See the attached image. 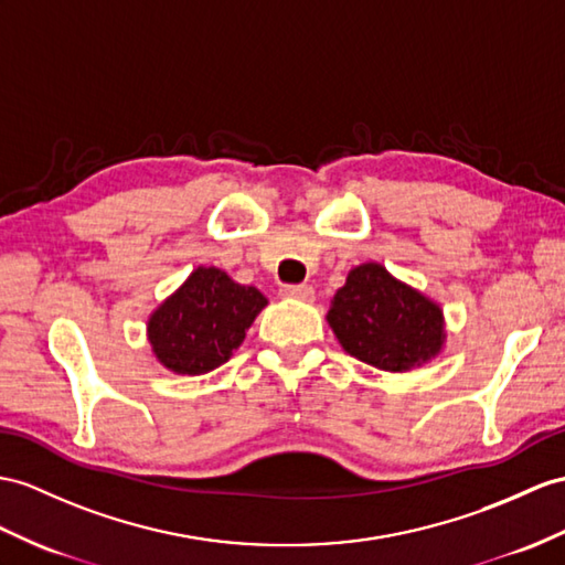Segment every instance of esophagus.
<instances>
[{"instance_id": "esophagus-1", "label": "esophagus", "mask_w": 565, "mask_h": 565, "mask_svg": "<svg viewBox=\"0 0 565 565\" xmlns=\"http://www.w3.org/2000/svg\"><path fill=\"white\" fill-rule=\"evenodd\" d=\"M280 295L282 297H290V299L311 301L313 299V287L311 285H282Z\"/></svg>"}]
</instances>
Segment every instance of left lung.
<instances>
[{
    "mask_svg": "<svg viewBox=\"0 0 565 565\" xmlns=\"http://www.w3.org/2000/svg\"><path fill=\"white\" fill-rule=\"evenodd\" d=\"M338 342L354 360L388 374H407L444 352V309L376 260L354 266L326 313Z\"/></svg>",
    "mask_w": 565,
    "mask_h": 565,
    "instance_id": "8db88e82",
    "label": "left lung"
}]
</instances>
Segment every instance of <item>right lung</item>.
<instances>
[{"label": "right lung", "mask_w": 565, "mask_h": 565, "mask_svg": "<svg viewBox=\"0 0 565 565\" xmlns=\"http://www.w3.org/2000/svg\"><path fill=\"white\" fill-rule=\"evenodd\" d=\"M266 307L256 287L235 282L215 266H199L150 311V352L172 374H209L230 360Z\"/></svg>", "instance_id": "right-lung-1"}]
</instances>
